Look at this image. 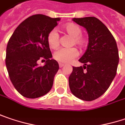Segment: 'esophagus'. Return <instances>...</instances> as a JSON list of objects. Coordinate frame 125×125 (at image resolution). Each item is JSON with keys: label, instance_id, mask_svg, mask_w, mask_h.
Wrapping results in <instances>:
<instances>
[{"label": "esophagus", "instance_id": "esophagus-1", "mask_svg": "<svg viewBox=\"0 0 125 125\" xmlns=\"http://www.w3.org/2000/svg\"><path fill=\"white\" fill-rule=\"evenodd\" d=\"M59 67H60V68H62V67H63V66H64V64H63V63H59Z\"/></svg>", "mask_w": 125, "mask_h": 125}]
</instances>
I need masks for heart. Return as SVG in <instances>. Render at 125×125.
Masks as SVG:
<instances>
[{"instance_id": "heart-1", "label": "heart", "mask_w": 125, "mask_h": 125, "mask_svg": "<svg viewBox=\"0 0 125 125\" xmlns=\"http://www.w3.org/2000/svg\"><path fill=\"white\" fill-rule=\"evenodd\" d=\"M63 30L73 37L72 44L83 47L86 44V40L81 35V29L74 23H68L63 27ZM49 46L52 49H56L59 44V36L55 30L50 31L47 35ZM78 55V51L76 48H62L54 54V58L56 61L62 63H69Z\"/></svg>"}]
</instances>
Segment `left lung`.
I'll return each instance as SVG.
<instances>
[{
    "instance_id": "left-lung-1",
    "label": "left lung",
    "mask_w": 125,
    "mask_h": 125,
    "mask_svg": "<svg viewBox=\"0 0 125 125\" xmlns=\"http://www.w3.org/2000/svg\"><path fill=\"white\" fill-rule=\"evenodd\" d=\"M72 20L86 30L88 45L78 60L83 66L73 67L69 78L70 90L78 98L91 101L105 93L116 76L117 46L113 34L98 18L85 17Z\"/></svg>"
}]
</instances>
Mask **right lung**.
I'll use <instances>...</instances> for the list:
<instances>
[{
  "instance_id": "right-lung-1",
  "label": "right lung",
  "mask_w": 125,
  "mask_h": 125,
  "mask_svg": "<svg viewBox=\"0 0 125 125\" xmlns=\"http://www.w3.org/2000/svg\"><path fill=\"white\" fill-rule=\"evenodd\" d=\"M61 18L34 15L21 22L8 41L5 64L15 88L22 96L37 98L52 89L59 69L47 42V35ZM46 59L44 66L38 62Z\"/></svg>"
}]
</instances>
